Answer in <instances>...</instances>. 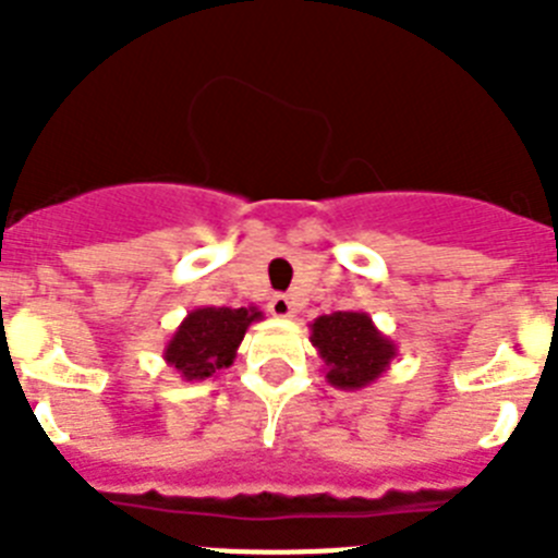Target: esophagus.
<instances>
[{
  "mask_svg": "<svg viewBox=\"0 0 558 558\" xmlns=\"http://www.w3.org/2000/svg\"><path fill=\"white\" fill-rule=\"evenodd\" d=\"M268 310L276 318H293V302H290L288 295H274L268 302Z\"/></svg>",
  "mask_w": 558,
  "mask_h": 558,
  "instance_id": "esophagus-1",
  "label": "esophagus"
}]
</instances>
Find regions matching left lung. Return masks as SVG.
Listing matches in <instances>:
<instances>
[{
    "instance_id": "8db88e82",
    "label": "left lung",
    "mask_w": 558,
    "mask_h": 558,
    "mask_svg": "<svg viewBox=\"0 0 558 558\" xmlns=\"http://www.w3.org/2000/svg\"><path fill=\"white\" fill-rule=\"evenodd\" d=\"M310 340L324 360L329 386L360 391L377 383L397 357V343L377 329L363 310L318 315L310 324Z\"/></svg>"
}]
</instances>
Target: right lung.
I'll use <instances>...</instances> for the list:
<instances>
[{
	"mask_svg": "<svg viewBox=\"0 0 558 558\" xmlns=\"http://www.w3.org/2000/svg\"><path fill=\"white\" fill-rule=\"evenodd\" d=\"M263 318L259 307H195L167 340L165 363L186 383L211 377L234 363L248 327Z\"/></svg>",
	"mask_w": 558,
	"mask_h": 558,
	"instance_id": "right-lung-1",
	"label": "right lung"
}]
</instances>
